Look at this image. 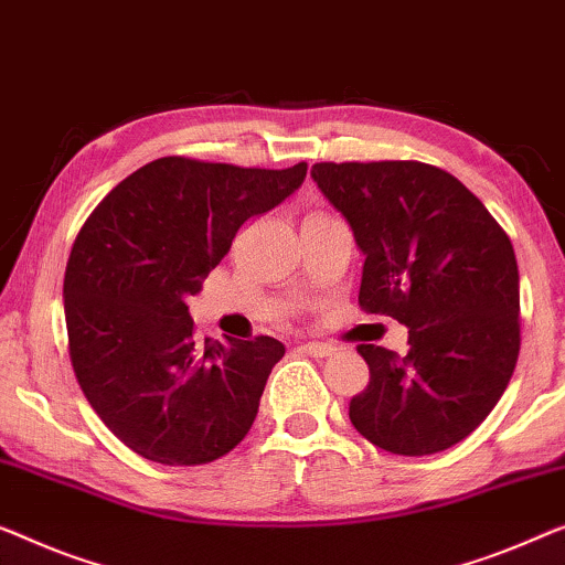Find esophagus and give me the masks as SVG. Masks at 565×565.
Segmentation results:
<instances>
[{
    "mask_svg": "<svg viewBox=\"0 0 565 565\" xmlns=\"http://www.w3.org/2000/svg\"><path fill=\"white\" fill-rule=\"evenodd\" d=\"M300 349L306 351V354L316 356V359H323V356H333V354H337V347H331V343H321V341H308V343H302Z\"/></svg>",
    "mask_w": 565,
    "mask_h": 565,
    "instance_id": "34e87169",
    "label": "esophagus"
}]
</instances>
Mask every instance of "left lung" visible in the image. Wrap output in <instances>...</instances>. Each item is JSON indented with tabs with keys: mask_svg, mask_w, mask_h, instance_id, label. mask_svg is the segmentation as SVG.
<instances>
[{
	"mask_svg": "<svg viewBox=\"0 0 565 565\" xmlns=\"http://www.w3.org/2000/svg\"><path fill=\"white\" fill-rule=\"evenodd\" d=\"M310 175L364 252L359 308L411 329L405 356L359 343L370 384L349 418L390 454L446 451L492 413L518 364L510 236L459 178L428 162H316Z\"/></svg>",
	"mask_w": 565,
	"mask_h": 565,
	"instance_id": "1",
	"label": "left lung"
}]
</instances>
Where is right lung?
I'll use <instances>...</instances> for the list:
<instances>
[{"label": "right lung", "instance_id": "right-lung-1", "mask_svg": "<svg viewBox=\"0 0 565 565\" xmlns=\"http://www.w3.org/2000/svg\"><path fill=\"white\" fill-rule=\"evenodd\" d=\"M306 170L170 154L125 178L81 226L63 280L68 356L96 415L142 459L209 463L249 433L285 347L201 343L185 298Z\"/></svg>", "mask_w": 565, "mask_h": 565}]
</instances>
